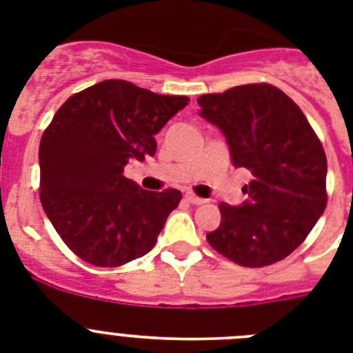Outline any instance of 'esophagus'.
I'll use <instances>...</instances> for the list:
<instances>
[{"instance_id": "esophagus-1", "label": "esophagus", "mask_w": 353, "mask_h": 353, "mask_svg": "<svg viewBox=\"0 0 353 353\" xmlns=\"http://www.w3.org/2000/svg\"><path fill=\"white\" fill-rule=\"evenodd\" d=\"M185 199L188 201L190 204H204V203H206V199H203V197H197V195H194V194H186Z\"/></svg>"}]
</instances>
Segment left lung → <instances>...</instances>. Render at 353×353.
I'll list each match as a JSON object with an SVG mask.
<instances>
[{
	"label": "left lung",
	"mask_w": 353,
	"mask_h": 353,
	"mask_svg": "<svg viewBox=\"0 0 353 353\" xmlns=\"http://www.w3.org/2000/svg\"><path fill=\"white\" fill-rule=\"evenodd\" d=\"M222 131L236 168L253 174L241 206L219 204L213 250L244 268L280 262L307 239L327 206V156L301 109L271 84L236 85L197 99Z\"/></svg>",
	"instance_id": "1"
}]
</instances>
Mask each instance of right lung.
Segmentation results:
<instances>
[{
  "label": "right lung",
  "mask_w": 353,
  "mask_h": 353,
  "mask_svg": "<svg viewBox=\"0 0 353 353\" xmlns=\"http://www.w3.org/2000/svg\"><path fill=\"white\" fill-rule=\"evenodd\" d=\"M188 102L127 81H103L71 94L55 112L39 145V195L55 232L79 259L118 268L152 250L181 192L143 190L123 168L156 154L154 136Z\"/></svg>",
  "instance_id": "1"
}]
</instances>
